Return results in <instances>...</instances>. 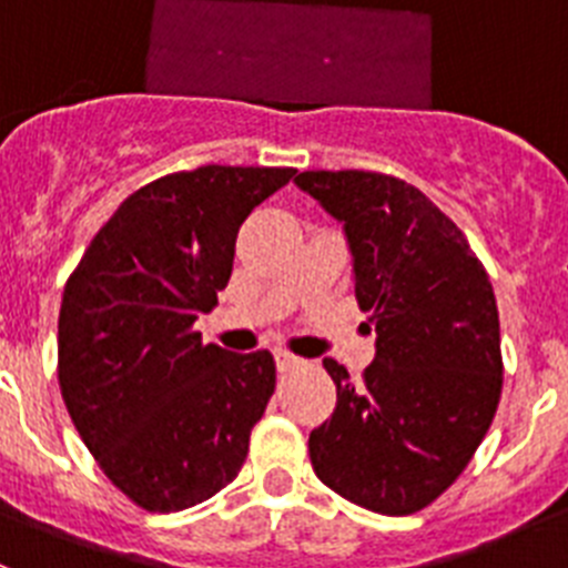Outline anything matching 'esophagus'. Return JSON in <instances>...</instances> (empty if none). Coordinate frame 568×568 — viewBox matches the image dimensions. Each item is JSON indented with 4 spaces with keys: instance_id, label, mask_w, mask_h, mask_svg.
<instances>
[{
    "instance_id": "obj_1",
    "label": "esophagus",
    "mask_w": 568,
    "mask_h": 568,
    "mask_svg": "<svg viewBox=\"0 0 568 568\" xmlns=\"http://www.w3.org/2000/svg\"><path fill=\"white\" fill-rule=\"evenodd\" d=\"M301 364H307V361L298 358V355H293V353H287V349H278V353H275V366H278L281 373H290V369H298Z\"/></svg>"
}]
</instances>
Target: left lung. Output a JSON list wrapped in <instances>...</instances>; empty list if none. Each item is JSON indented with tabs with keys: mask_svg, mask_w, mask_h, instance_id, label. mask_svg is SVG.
<instances>
[{
	"mask_svg": "<svg viewBox=\"0 0 568 568\" xmlns=\"http://www.w3.org/2000/svg\"><path fill=\"white\" fill-rule=\"evenodd\" d=\"M295 184L344 224L355 298L375 329L358 384L324 358L338 404L310 433V460L341 498L413 515L455 484L498 409L489 275L453 219L395 175L307 170Z\"/></svg>",
	"mask_w": 568,
	"mask_h": 568,
	"instance_id": "left-lung-1",
	"label": "left lung"
}]
</instances>
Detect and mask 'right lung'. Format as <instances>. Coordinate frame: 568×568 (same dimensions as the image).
<instances>
[{"instance_id":"obj_1","label":"right lung","mask_w":568,"mask_h":568,"mask_svg":"<svg viewBox=\"0 0 568 568\" xmlns=\"http://www.w3.org/2000/svg\"><path fill=\"white\" fill-rule=\"evenodd\" d=\"M293 168L170 173L128 195L64 284L59 386L113 486L148 511H182L239 475L275 389L267 349L202 344L235 235Z\"/></svg>"}]
</instances>
